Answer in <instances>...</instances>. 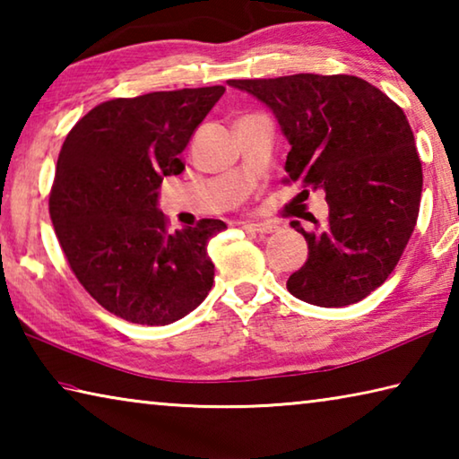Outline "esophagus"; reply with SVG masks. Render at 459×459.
I'll return each instance as SVG.
<instances>
[{"label": "esophagus", "instance_id": "1", "mask_svg": "<svg viewBox=\"0 0 459 459\" xmlns=\"http://www.w3.org/2000/svg\"><path fill=\"white\" fill-rule=\"evenodd\" d=\"M243 229L248 232H259V235H267V232L275 230V224L269 222H243Z\"/></svg>", "mask_w": 459, "mask_h": 459}]
</instances>
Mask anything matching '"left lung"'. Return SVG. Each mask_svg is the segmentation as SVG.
I'll return each mask as SVG.
<instances>
[{
  "label": "left lung",
  "mask_w": 459,
  "mask_h": 459,
  "mask_svg": "<svg viewBox=\"0 0 459 459\" xmlns=\"http://www.w3.org/2000/svg\"><path fill=\"white\" fill-rule=\"evenodd\" d=\"M263 100L291 150L285 182L324 190L328 221L304 230L307 261L291 295L322 307L351 306L386 281L419 216L423 169L403 108L351 74L229 81ZM301 194H307L304 190Z\"/></svg>",
  "instance_id": "8db88e82"
}]
</instances>
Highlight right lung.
<instances>
[{
    "label": "right lung",
    "mask_w": 459,
    "mask_h": 459,
    "mask_svg": "<svg viewBox=\"0 0 459 459\" xmlns=\"http://www.w3.org/2000/svg\"><path fill=\"white\" fill-rule=\"evenodd\" d=\"M224 87L113 99L66 135L50 190V219L81 285L107 312L166 325L211 291L206 245L227 224L202 219L168 232L158 211L164 176L182 174L180 153Z\"/></svg>",
    "instance_id": "obj_1"
}]
</instances>
